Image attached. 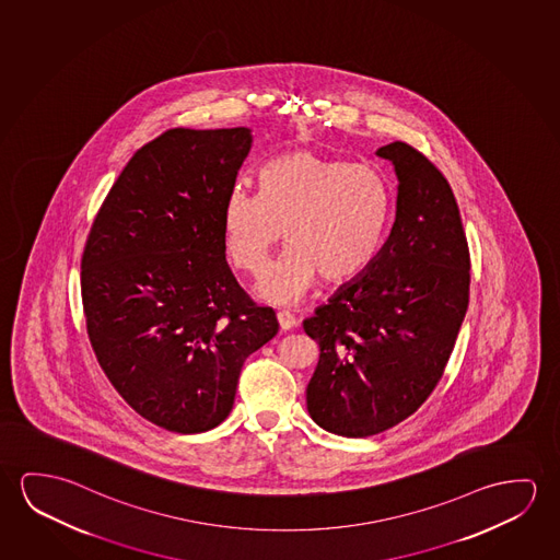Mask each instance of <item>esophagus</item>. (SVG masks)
<instances>
[{"instance_id": "esophagus-1", "label": "esophagus", "mask_w": 560, "mask_h": 560, "mask_svg": "<svg viewBox=\"0 0 560 560\" xmlns=\"http://www.w3.org/2000/svg\"><path fill=\"white\" fill-rule=\"evenodd\" d=\"M277 322H279V327L283 329V331H289V329H293L296 327V318H294L291 312H277Z\"/></svg>"}]
</instances>
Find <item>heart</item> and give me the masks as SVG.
<instances>
[{
  "mask_svg": "<svg viewBox=\"0 0 560 560\" xmlns=\"http://www.w3.org/2000/svg\"><path fill=\"white\" fill-rule=\"evenodd\" d=\"M389 213V186L376 168L293 151L261 166L259 194L242 186L226 194L224 248L238 269L258 273L284 229L289 248L258 283L261 299L284 304L318 277L339 284L364 273L384 244Z\"/></svg>",
  "mask_w": 560,
  "mask_h": 560,
  "instance_id": "b5f03b06",
  "label": "heart"
}]
</instances>
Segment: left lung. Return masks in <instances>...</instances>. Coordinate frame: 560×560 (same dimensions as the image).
<instances>
[{"label": "left lung", "instance_id": "1", "mask_svg": "<svg viewBox=\"0 0 560 560\" xmlns=\"http://www.w3.org/2000/svg\"><path fill=\"white\" fill-rule=\"evenodd\" d=\"M376 155L397 176L392 233L364 273L302 322L319 345L308 413L347 439L387 431L427 401L469 304V248L446 178L404 141Z\"/></svg>", "mask_w": 560, "mask_h": 560}]
</instances>
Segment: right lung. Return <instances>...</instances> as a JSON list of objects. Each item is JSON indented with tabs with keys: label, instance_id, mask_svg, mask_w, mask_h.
<instances>
[{
	"label": "right lung",
	"instance_id": "obj_1",
	"mask_svg": "<svg viewBox=\"0 0 560 560\" xmlns=\"http://www.w3.org/2000/svg\"><path fill=\"white\" fill-rule=\"evenodd\" d=\"M248 128H174L129 159L81 259L96 361L126 404L166 431L215 429L242 364L279 331L224 258L223 206Z\"/></svg>",
	"mask_w": 560,
	"mask_h": 560
}]
</instances>
